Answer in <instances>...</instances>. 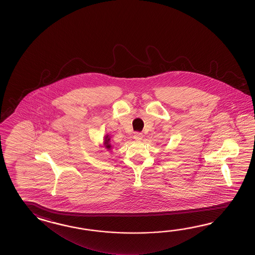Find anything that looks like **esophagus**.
I'll use <instances>...</instances> for the list:
<instances>
[{
	"mask_svg": "<svg viewBox=\"0 0 255 255\" xmlns=\"http://www.w3.org/2000/svg\"><path fill=\"white\" fill-rule=\"evenodd\" d=\"M142 137H143V134L140 133V132H135V134H134V138L136 141L141 140Z\"/></svg>",
	"mask_w": 255,
	"mask_h": 255,
	"instance_id": "obj_1",
	"label": "esophagus"
}]
</instances>
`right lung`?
<instances>
[{
  "instance_id": "1",
  "label": "right lung",
  "mask_w": 255,
  "mask_h": 255,
  "mask_svg": "<svg viewBox=\"0 0 255 255\" xmlns=\"http://www.w3.org/2000/svg\"><path fill=\"white\" fill-rule=\"evenodd\" d=\"M109 138H108V135L106 136V140H105V145H106V146L108 147V148H110V144L109 143Z\"/></svg>"
}]
</instances>
